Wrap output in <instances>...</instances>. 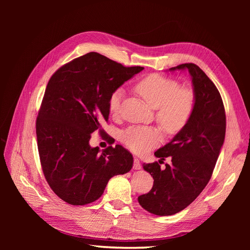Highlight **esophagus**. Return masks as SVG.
I'll list each match as a JSON object with an SVG mask.
<instances>
[{
  "mask_svg": "<svg viewBox=\"0 0 250 250\" xmlns=\"http://www.w3.org/2000/svg\"><path fill=\"white\" fill-rule=\"evenodd\" d=\"M133 168H134L135 170H139V169L142 168V165H141V163H140V160L137 158V157H135V159H134V166H133Z\"/></svg>",
  "mask_w": 250,
  "mask_h": 250,
  "instance_id": "esophagus-1",
  "label": "esophagus"
}]
</instances>
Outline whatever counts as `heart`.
Listing matches in <instances>:
<instances>
[{
	"instance_id": "heart-1",
	"label": "heart",
	"mask_w": 250,
	"mask_h": 250,
	"mask_svg": "<svg viewBox=\"0 0 250 250\" xmlns=\"http://www.w3.org/2000/svg\"><path fill=\"white\" fill-rule=\"evenodd\" d=\"M136 90L151 107L157 108V121L167 133L175 134L185 127L194 108V93L189 88H180L172 79L153 74L140 81ZM124 98V90L113 91L108 101L109 110L118 114ZM125 145L138 154H144L158 145L161 134L154 127L130 126L122 134Z\"/></svg>"
}]
</instances>
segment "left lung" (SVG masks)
Returning a JSON list of instances; mask_svg holds the SVG:
<instances>
[{"label":"left lung","mask_w":250,"mask_h":250,"mask_svg":"<svg viewBox=\"0 0 250 250\" xmlns=\"http://www.w3.org/2000/svg\"><path fill=\"white\" fill-rule=\"evenodd\" d=\"M188 70L191 76L194 108L188 125L155 152L157 158L172 157L161 169L158 162L143 164L153 176L152 189L138 198L139 204L157 216L174 215L189 206L208 185L224 144L226 114L220 92L194 63H182L169 71Z\"/></svg>","instance_id":"8db88e82"}]
</instances>
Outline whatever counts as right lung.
<instances>
[{"label": "right lung", "instance_id": "obj_1", "mask_svg": "<svg viewBox=\"0 0 250 250\" xmlns=\"http://www.w3.org/2000/svg\"><path fill=\"white\" fill-rule=\"evenodd\" d=\"M143 70L89 52L49 79L36 120L37 147L48 186L65 203H93L112 176L132 169L133 155L123 146L100 153L89 141L95 130L103 132L112 92Z\"/></svg>", "mask_w": 250, "mask_h": 250}]
</instances>
